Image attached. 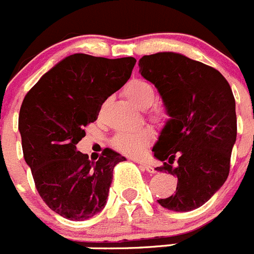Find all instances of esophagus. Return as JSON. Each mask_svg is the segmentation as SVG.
<instances>
[{"label": "esophagus", "mask_w": 254, "mask_h": 254, "mask_svg": "<svg viewBox=\"0 0 254 254\" xmlns=\"http://www.w3.org/2000/svg\"><path fill=\"white\" fill-rule=\"evenodd\" d=\"M138 164H139V166L142 167V169H145L146 171H147V173H150V174H153V173H156V171H155V169H153V166H151V165L146 164V162H142V161H139Z\"/></svg>", "instance_id": "esophagus-1"}]
</instances>
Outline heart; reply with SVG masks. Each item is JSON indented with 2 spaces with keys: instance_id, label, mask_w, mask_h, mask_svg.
I'll return each instance as SVG.
<instances>
[{
  "instance_id": "heart-1",
  "label": "heart",
  "mask_w": 254,
  "mask_h": 254,
  "mask_svg": "<svg viewBox=\"0 0 254 254\" xmlns=\"http://www.w3.org/2000/svg\"><path fill=\"white\" fill-rule=\"evenodd\" d=\"M125 95L136 107L141 109H147L155 103L156 94L152 85L147 81L134 79L131 80L125 88ZM153 118L159 122L165 120V115L160 111L153 112ZM152 134L148 129L143 128L136 132H122L117 134L113 139V146L117 151L128 156H139L145 151L148 143L151 142Z\"/></svg>"
}]
</instances>
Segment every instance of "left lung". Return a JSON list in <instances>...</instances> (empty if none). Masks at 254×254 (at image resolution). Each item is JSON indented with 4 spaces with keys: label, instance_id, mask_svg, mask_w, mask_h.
Returning <instances> with one entry per match:
<instances>
[{
    "label": "left lung",
    "instance_id": "left-lung-1",
    "mask_svg": "<svg viewBox=\"0 0 254 254\" xmlns=\"http://www.w3.org/2000/svg\"><path fill=\"white\" fill-rule=\"evenodd\" d=\"M138 66L169 116L152 147L153 157L164 161L155 170L178 178L175 194L157 203L179 213L194 210L222 188L229 174L237 139L233 93L217 69L179 53L145 55Z\"/></svg>",
    "mask_w": 254,
    "mask_h": 254
}]
</instances>
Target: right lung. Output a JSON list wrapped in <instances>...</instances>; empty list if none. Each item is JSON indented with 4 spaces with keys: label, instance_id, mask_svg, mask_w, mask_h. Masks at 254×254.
I'll return each mask as SVG.
<instances>
[{
    "label": "right lung",
    "instance_id": "add662e5",
    "mask_svg": "<svg viewBox=\"0 0 254 254\" xmlns=\"http://www.w3.org/2000/svg\"><path fill=\"white\" fill-rule=\"evenodd\" d=\"M134 64L132 57L69 55L46 71L22 102L18 131L25 161L41 199L66 219H89L106 206L113 169L126 157L106 148L93 162L76 145L104 101L127 83Z\"/></svg>",
    "mask_w": 254,
    "mask_h": 254
}]
</instances>
